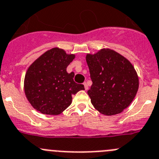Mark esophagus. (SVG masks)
<instances>
[{"instance_id": "1", "label": "esophagus", "mask_w": 159, "mask_h": 159, "mask_svg": "<svg viewBox=\"0 0 159 159\" xmlns=\"http://www.w3.org/2000/svg\"><path fill=\"white\" fill-rule=\"evenodd\" d=\"M84 88H85V90H86V91H87V90H88V86H87V83L84 82Z\"/></svg>"}]
</instances>
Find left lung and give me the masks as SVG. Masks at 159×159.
<instances>
[{
  "label": "left lung",
  "instance_id": "obj_1",
  "mask_svg": "<svg viewBox=\"0 0 159 159\" xmlns=\"http://www.w3.org/2000/svg\"><path fill=\"white\" fill-rule=\"evenodd\" d=\"M92 85L87 94L98 111L106 116L121 113L133 101L139 76L127 58L109 48L86 55Z\"/></svg>",
  "mask_w": 159,
  "mask_h": 159
}]
</instances>
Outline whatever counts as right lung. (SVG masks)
<instances>
[{"label": "right lung", "mask_w": 159, "mask_h": 159, "mask_svg": "<svg viewBox=\"0 0 159 159\" xmlns=\"http://www.w3.org/2000/svg\"><path fill=\"white\" fill-rule=\"evenodd\" d=\"M75 57V54L55 47L29 66L23 87L33 108L43 114L58 115L72 104V94L84 90L83 84L74 82V72H67V67Z\"/></svg>", "instance_id": "obj_1"}]
</instances>
